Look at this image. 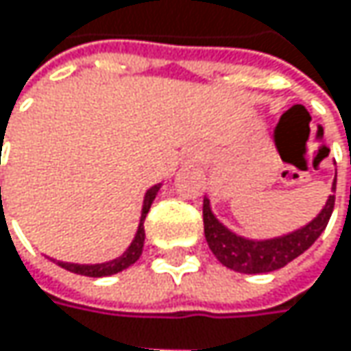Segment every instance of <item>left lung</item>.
I'll use <instances>...</instances> for the list:
<instances>
[{
    "label": "left lung",
    "instance_id": "left-lung-1",
    "mask_svg": "<svg viewBox=\"0 0 351 351\" xmlns=\"http://www.w3.org/2000/svg\"><path fill=\"white\" fill-rule=\"evenodd\" d=\"M335 180H337V173L333 178L331 193H335ZM333 205H335V195H329L323 209L307 226H303L291 234L270 238V240H247L244 236H238L232 230H228L213 215L211 203L205 197L203 199L205 240L211 247V252L215 254V258L223 266H228L236 272H244V274L272 272V270L287 266L289 262H293L297 256H301L305 250H309L315 244L317 238L327 228V221L333 213Z\"/></svg>",
    "mask_w": 351,
    "mask_h": 351
}]
</instances>
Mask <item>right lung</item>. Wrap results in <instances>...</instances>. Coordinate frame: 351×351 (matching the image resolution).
Returning a JSON list of instances; mask_svg holds the SVG:
<instances>
[{"mask_svg": "<svg viewBox=\"0 0 351 351\" xmlns=\"http://www.w3.org/2000/svg\"><path fill=\"white\" fill-rule=\"evenodd\" d=\"M158 191H160V182L154 184V186H150V189L146 191L144 203H142V215H140L138 232H136L132 244L128 245V250H125L121 256H117V258H113V260H109V262H101V264H71V262H56V264H58L60 268L69 270V272L83 274V276H93V278L111 276V274H117V272L125 270L128 266H132V264L142 256L144 238H146V234H144V219H146V215H148V211H150V205H152V201L156 199Z\"/></svg>", "mask_w": 351, "mask_h": 351, "instance_id": "add662e5", "label": "right lung"}]
</instances>
